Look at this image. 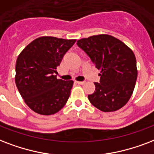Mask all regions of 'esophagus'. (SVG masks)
I'll return each instance as SVG.
<instances>
[{
  "mask_svg": "<svg viewBox=\"0 0 154 154\" xmlns=\"http://www.w3.org/2000/svg\"><path fill=\"white\" fill-rule=\"evenodd\" d=\"M75 83L79 84V85H83V84L85 83V82H84V81H75Z\"/></svg>",
  "mask_w": 154,
  "mask_h": 154,
  "instance_id": "esophagus-1",
  "label": "esophagus"
}]
</instances>
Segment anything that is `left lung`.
Instances as JSON below:
<instances>
[{"label":"left lung","mask_w":154,"mask_h":154,"mask_svg":"<svg viewBox=\"0 0 154 154\" xmlns=\"http://www.w3.org/2000/svg\"><path fill=\"white\" fill-rule=\"evenodd\" d=\"M77 45L100 71V83L88 100L104 112H115L132 96L137 78V60L133 51L123 42L108 34L79 39Z\"/></svg>","instance_id":"1"}]
</instances>
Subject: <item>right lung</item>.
Returning <instances> with one entry per match:
<instances>
[{
  "instance_id": "add662e5",
  "label": "right lung",
  "mask_w": 154,
  "mask_h": 154,
  "mask_svg": "<svg viewBox=\"0 0 154 154\" xmlns=\"http://www.w3.org/2000/svg\"><path fill=\"white\" fill-rule=\"evenodd\" d=\"M75 41L40 37L27 45L17 57V88L25 103L38 114L53 115L66 104L74 82L57 79L54 73Z\"/></svg>"
}]
</instances>
